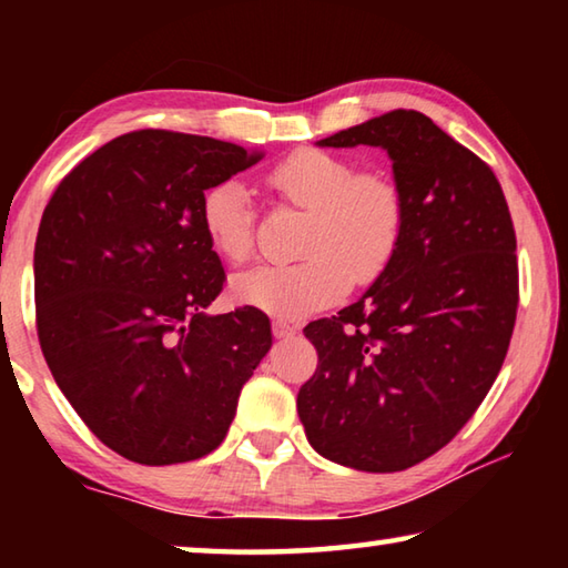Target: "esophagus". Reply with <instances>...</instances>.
I'll list each match as a JSON object with an SVG mask.
<instances>
[{"instance_id": "obj_1", "label": "esophagus", "mask_w": 568, "mask_h": 568, "mask_svg": "<svg viewBox=\"0 0 568 568\" xmlns=\"http://www.w3.org/2000/svg\"><path fill=\"white\" fill-rule=\"evenodd\" d=\"M295 333H297V328H295V325H291V323H285V321H275L273 323V335H275V338H293Z\"/></svg>"}]
</instances>
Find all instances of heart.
I'll return each instance as SVG.
<instances>
[{
    "label": "heart",
    "mask_w": 568,
    "mask_h": 568,
    "mask_svg": "<svg viewBox=\"0 0 568 568\" xmlns=\"http://www.w3.org/2000/svg\"><path fill=\"white\" fill-rule=\"evenodd\" d=\"M275 203L303 210V261L255 265L233 277V295L281 318L338 303L348 287L371 285L388 271L406 233V197L383 170H358L338 152L303 148L265 172ZM200 225L227 263L255 247V210L237 180L213 182L200 197Z\"/></svg>",
    "instance_id": "b5f03b06"
}]
</instances>
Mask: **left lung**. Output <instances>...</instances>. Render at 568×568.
Returning <instances> with one entry per match:
<instances>
[{"instance_id":"1","label":"left lung","mask_w":568,"mask_h":568,"mask_svg":"<svg viewBox=\"0 0 568 568\" xmlns=\"http://www.w3.org/2000/svg\"><path fill=\"white\" fill-rule=\"evenodd\" d=\"M318 145L388 150L406 233L358 303L305 325L318 368L297 416L321 456L390 474L444 448L491 390L516 323V233L494 170L423 112Z\"/></svg>"}]
</instances>
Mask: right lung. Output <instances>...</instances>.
I'll return each mask as SVG.
<instances>
[{
    "label": "right lung",
    "mask_w": 568,
    "mask_h": 568,
    "mask_svg": "<svg viewBox=\"0 0 568 568\" xmlns=\"http://www.w3.org/2000/svg\"><path fill=\"white\" fill-rule=\"evenodd\" d=\"M265 152L172 130L114 138L67 172L34 245L37 335L88 428L134 464L215 450L271 351L257 307L207 315L223 263L200 197Z\"/></svg>",
    "instance_id": "add662e5"
}]
</instances>
